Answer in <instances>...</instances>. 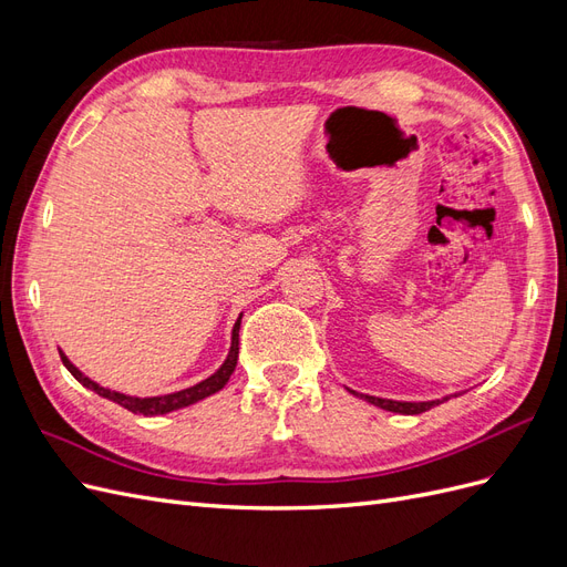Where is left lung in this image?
Wrapping results in <instances>:
<instances>
[{
    "label": "left lung",
    "mask_w": 567,
    "mask_h": 567,
    "mask_svg": "<svg viewBox=\"0 0 567 567\" xmlns=\"http://www.w3.org/2000/svg\"><path fill=\"white\" fill-rule=\"evenodd\" d=\"M352 394H359V392H354V390H350ZM359 398L362 400H367V402H371V404H375V406H381V409H385V411H398V414H423V411H427V409H433L435 404H442L444 400H435V402H394V400H383V398H371V394H359Z\"/></svg>",
    "instance_id": "1"
}]
</instances>
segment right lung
<instances>
[{"instance_id":"add662e5","label":"right lung","mask_w":567,"mask_h":567,"mask_svg":"<svg viewBox=\"0 0 567 567\" xmlns=\"http://www.w3.org/2000/svg\"><path fill=\"white\" fill-rule=\"evenodd\" d=\"M238 329H241V317H238V321L234 323L231 350H229L227 362L221 364V367L210 375V379H205V381L196 383L194 388H186V390H179V392H173V394H163V398H144V400H142V398H127V394H123V392H113V390H109V388H101V385H96L94 381H90L87 375H82L71 362H68V357H65L61 350H59V354H61L63 367H65L68 371H71L84 388H90V390H94L96 394H101V398H106V400H111V402H115V404H120V406H125L127 411H132V414L158 416V414H167V411H175V409L194 404V402H198V400L210 398V394H215L217 390H221V388L227 385L229 375L234 373L236 362H238Z\"/></svg>"}]
</instances>
